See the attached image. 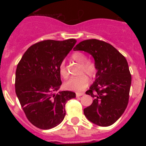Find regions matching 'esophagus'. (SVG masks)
Instances as JSON below:
<instances>
[{"instance_id": "34e87169", "label": "esophagus", "mask_w": 146, "mask_h": 146, "mask_svg": "<svg viewBox=\"0 0 146 146\" xmlns=\"http://www.w3.org/2000/svg\"><path fill=\"white\" fill-rule=\"evenodd\" d=\"M84 95V93L83 92H77V93L76 94V97H80V96H82Z\"/></svg>"}]
</instances>
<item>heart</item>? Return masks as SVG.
<instances>
[{
  "mask_svg": "<svg viewBox=\"0 0 146 146\" xmlns=\"http://www.w3.org/2000/svg\"><path fill=\"white\" fill-rule=\"evenodd\" d=\"M72 59L74 61L77 62L78 64H81V73H86L90 77L95 76L97 72L96 64L92 62L87 61L88 58L83 53L75 52L72 54ZM60 74L63 78L67 77V73H66L65 63L61 62L59 66ZM89 84V79L86 75L82 74V75L76 76V77L70 78L68 81H66L64 84V86L66 89L71 90V91H82L88 86Z\"/></svg>",
  "mask_w": 146,
  "mask_h": 146,
  "instance_id": "b5f03b06",
  "label": "heart"
}]
</instances>
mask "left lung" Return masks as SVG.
Listing matches in <instances>:
<instances>
[{"instance_id":"1","label":"left lung","mask_w":146,"mask_h":146,"mask_svg":"<svg viewBox=\"0 0 146 146\" xmlns=\"http://www.w3.org/2000/svg\"><path fill=\"white\" fill-rule=\"evenodd\" d=\"M73 50L91 54L97 68L96 80L86 92L94 100L84 109L85 116L98 126H111L121 117L129 102L131 75L127 60L111 44L97 39L82 41Z\"/></svg>"}]
</instances>
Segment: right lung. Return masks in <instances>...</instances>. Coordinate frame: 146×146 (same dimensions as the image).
<instances>
[{"label":"right lung","instance_id":"1","mask_svg":"<svg viewBox=\"0 0 146 146\" xmlns=\"http://www.w3.org/2000/svg\"><path fill=\"white\" fill-rule=\"evenodd\" d=\"M73 38L46 40L29 47L17 65L16 94L29 122L42 129L57 127L64 119L70 91H59L61 62L75 45Z\"/></svg>","mask_w":146,"mask_h":146}]
</instances>
